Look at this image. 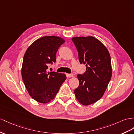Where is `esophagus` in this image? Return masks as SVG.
<instances>
[{
	"instance_id": "esophagus-1",
	"label": "esophagus",
	"mask_w": 134,
	"mask_h": 134,
	"mask_svg": "<svg viewBox=\"0 0 134 134\" xmlns=\"http://www.w3.org/2000/svg\"><path fill=\"white\" fill-rule=\"evenodd\" d=\"M66 76L67 77H73L74 76V74H66Z\"/></svg>"
}]
</instances>
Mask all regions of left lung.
Listing matches in <instances>:
<instances>
[{
	"label": "left lung",
	"instance_id": "left-lung-1",
	"mask_svg": "<svg viewBox=\"0 0 134 134\" xmlns=\"http://www.w3.org/2000/svg\"><path fill=\"white\" fill-rule=\"evenodd\" d=\"M78 52L81 64H85L86 71L77 75L79 85L75 96L81 104L87 106L103 96L112 75L111 58L107 48L92 36L72 38Z\"/></svg>",
	"mask_w": 134,
	"mask_h": 134
}]
</instances>
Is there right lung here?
I'll return each mask as SVG.
<instances>
[{"label": "right lung", "mask_w": 134, "mask_h": 134, "mask_svg": "<svg viewBox=\"0 0 134 134\" xmlns=\"http://www.w3.org/2000/svg\"><path fill=\"white\" fill-rule=\"evenodd\" d=\"M65 40L57 36H44L28 47L23 58L21 76L29 94L34 100L47 104L56 96L66 75L47 72L48 64L55 62L56 53Z\"/></svg>", "instance_id": "obj_1"}]
</instances>
